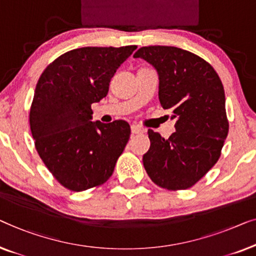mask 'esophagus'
I'll use <instances>...</instances> for the list:
<instances>
[{
  "instance_id": "34e87169",
  "label": "esophagus",
  "mask_w": 256,
  "mask_h": 256,
  "mask_svg": "<svg viewBox=\"0 0 256 256\" xmlns=\"http://www.w3.org/2000/svg\"><path fill=\"white\" fill-rule=\"evenodd\" d=\"M142 128H140L139 126H136V125H132L131 126V133L132 134H138V133H142Z\"/></svg>"
}]
</instances>
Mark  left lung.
Returning <instances> with one entry per match:
<instances>
[{"instance_id": "8db88e82", "label": "left lung", "mask_w": 256, "mask_h": 256, "mask_svg": "<svg viewBox=\"0 0 256 256\" xmlns=\"http://www.w3.org/2000/svg\"><path fill=\"white\" fill-rule=\"evenodd\" d=\"M133 58L152 64L159 76V100L172 111L175 131L168 139L148 130L150 146L142 162L162 188L183 190L217 162L228 133L224 87L210 64L174 46H145Z\"/></svg>"}]
</instances>
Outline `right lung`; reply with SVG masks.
<instances>
[{"instance_id":"add662e5","label":"right lung","mask_w":256,"mask_h":256,"mask_svg":"<svg viewBox=\"0 0 256 256\" xmlns=\"http://www.w3.org/2000/svg\"><path fill=\"white\" fill-rule=\"evenodd\" d=\"M136 48L73 50L39 78L30 110L32 136L39 156L64 188L84 192L112 175L131 128L125 120L92 122V104L106 96L111 78Z\"/></svg>"}]
</instances>
